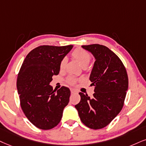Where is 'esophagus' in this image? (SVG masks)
<instances>
[{
    "label": "esophagus",
    "instance_id": "34e87169",
    "mask_svg": "<svg viewBox=\"0 0 146 146\" xmlns=\"http://www.w3.org/2000/svg\"><path fill=\"white\" fill-rule=\"evenodd\" d=\"M70 91H71L72 93H76L77 92L76 90L74 89H72V88H71V89H70Z\"/></svg>",
    "mask_w": 146,
    "mask_h": 146
}]
</instances>
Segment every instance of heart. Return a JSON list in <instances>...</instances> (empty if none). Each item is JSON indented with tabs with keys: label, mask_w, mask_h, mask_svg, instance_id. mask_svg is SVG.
Instances as JSON below:
<instances>
[{
	"label": "heart",
	"mask_w": 146,
	"mask_h": 146,
	"mask_svg": "<svg viewBox=\"0 0 146 146\" xmlns=\"http://www.w3.org/2000/svg\"><path fill=\"white\" fill-rule=\"evenodd\" d=\"M72 57L74 59H76L79 63V64L83 68L87 67L91 59V56L89 52L82 48H77L74 50L72 53ZM66 63H67L66 58H63L61 60L60 63H59V69L60 70H64L65 69ZM78 81H80V79L74 78V77H69L67 79L68 83L71 84V85H74Z\"/></svg>",
	"instance_id": "obj_1"
}]
</instances>
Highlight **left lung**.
I'll return each mask as SVG.
<instances>
[{"label":"left lung","instance_id":"obj_1","mask_svg":"<svg viewBox=\"0 0 146 146\" xmlns=\"http://www.w3.org/2000/svg\"><path fill=\"white\" fill-rule=\"evenodd\" d=\"M82 47L95 58L89 78L95 93L91 98L79 93L80 101L75 108L84 125L92 129H103L123 108L128 90V75L120 59L107 46L93 44Z\"/></svg>","mask_w":146,"mask_h":146}]
</instances>
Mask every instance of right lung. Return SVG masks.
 <instances>
[{
    "label": "right lung",
    "mask_w": 146,
    "mask_h": 146,
    "mask_svg": "<svg viewBox=\"0 0 146 146\" xmlns=\"http://www.w3.org/2000/svg\"><path fill=\"white\" fill-rule=\"evenodd\" d=\"M73 45H42L34 48L23 61L17 75V89L21 109L37 128L48 130L58 125L69 103L70 91L49 85L59 72V63Z\"/></svg>",
    "instance_id": "add662e5"
}]
</instances>
